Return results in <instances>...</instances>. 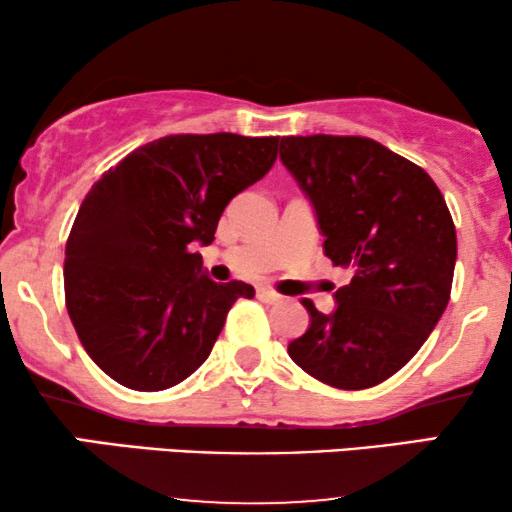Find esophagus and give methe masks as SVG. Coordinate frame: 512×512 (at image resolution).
<instances>
[{"label":"esophagus","mask_w":512,"mask_h":512,"mask_svg":"<svg viewBox=\"0 0 512 512\" xmlns=\"http://www.w3.org/2000/svg\"><path fill=\"white\" fill-rule=\"evenodd\" d=\"M256 296H258V300H263V303H268V305H275V303H282V296H279L277 291H272V289H268V286H261V289L256 291Z\"/></svg>","instance_id":"obj_1"}]
</instances>
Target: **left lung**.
<instances>
[{"label": "left lung", "instance_id": "1", "mask_svg": "<svg viewBox=\"0 0 512 512\" xmlns=\"http://www.w3.org/2000/svg\"><path fill=\"white\" fill-rule=\"evenodd\" d=\"M279 158L310 198L333 265L352 270L335 312L312 300L310 328L289 356L335 389H368L398 373L443 317L457 233L422 167L368 137H282Z\"/></svg>", "mask_w": 512, "mask_h": 512}]
</instances>
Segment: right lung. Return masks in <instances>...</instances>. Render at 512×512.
I'll return each mask as SVG.
<instances>
[{"instance_id":"right-lung-1","label":"right lung","mask_w":512,"mask_h":512,"mask_svg":"<svg viewBox=\"0 0 512 512\" xmlns=\"http://www.w3.org/2000/svg\"><path fill=\"white\" fill-rule=\"evenodd\" d=\"M279 137L170 135L95 181L69 233L65 300L90 359L123 387L163 391L207 361L228 310L254 298L216 284L193 244H212L223 209L277 160Z\"/></svg>"}]
</instances>
